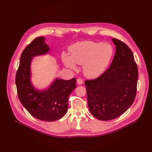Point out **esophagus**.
<instances>
[{"mask_svg":"<svg viewBox=\"0 0 152 152\" xmlns=\"http://www.w3.org/2000/svg\"><path fill=\"white\" fill-rule=\"evenodd\" d=\"M77 84H79V85H81V84H83V80H82L81 79H78L77 80Z\"/></svg>","mask_w":152,"mask_h":152,"instance_id":"obj_1","label":"esophagus"}]
</instances>
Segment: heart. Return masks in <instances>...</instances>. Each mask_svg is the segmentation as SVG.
I'll use <instances>...</instances> for the list:
<instances>
[{"instance_id":"heart-1","label":"heart","mask_w":152,"mask_h":152,"mask_svg":"<svg viewBox=\"0 0 152 152\" xmlns=\"http://www.w3.org/2000/svg\"><path fill=\"white\" fill-rule=\"evenodd\" d=\"M70 56L62 55L65 66L75 70L76 64L83 65V73L89 79H96L103 74L113 56V48L109 43L83 41L69 48Z\"/></svg>"}]
</instances>
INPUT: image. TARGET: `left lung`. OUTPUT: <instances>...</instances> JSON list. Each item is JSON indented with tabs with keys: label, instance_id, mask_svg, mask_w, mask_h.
<instances>
[{
	"label": "left lung",
	"instance_id": "obj_1",
	"mask_svg": "<svg viewBox=\"0 0 152 152\" xmlns=\"http://www.w3.org/2000/svg\"><path fill=\"white\" fill-rule=\"evenodd\" d=\"M116 53L110 66L96 79L86 80L89 111L96 119L108 121L124 114L136 95L138 69L132 50L116 38Z\"/></svg>",
	"mask_w": 152,
	"mask_h": 152
}]
</instances>
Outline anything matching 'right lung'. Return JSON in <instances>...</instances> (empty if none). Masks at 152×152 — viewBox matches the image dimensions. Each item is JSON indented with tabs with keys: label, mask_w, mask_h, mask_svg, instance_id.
<instances>
[{
	"label": "right lung",
	"mask_w": 152,
	"mask_h": 152,
	"mask_svg": "<svg viewBox=\"0 0 152 152\" xmlns=\"http://www.w3.org/2000/svg\"><path fill=\"white\" fill-rule=\"evenodd\" d=\"M43 36L38 37L22 53L16 72V86L21 104L32 116L53 121L63 118L68 107V97L76 88V79H56L47 89H36L31 82V64L34 57L48 54L50 48Z\"/></svg>",
	"instance_id": "add662e5"
}]
</instances>
